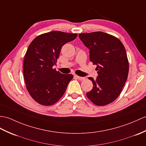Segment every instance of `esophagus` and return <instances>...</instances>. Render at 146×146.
I'll list each match as a JSON object with an SVG mask.
<instances>
[{
	"label": "esophagus",
	"mask_w": 146,
	"mask_h": 146,
	"mask_svg": "<svg viewBox=\"0 0 146 146\" xmlns=\"http://www.w3.org/2000/svg\"><path fill=\"white\" fill-rule=\"evenodd\" d=\"M74 77H75L76 78L80 80H84V78H85L84 77H81V76H77V75H74Z\"/></svg>",
	"instance_id": "obj_1"
}]
</instances>
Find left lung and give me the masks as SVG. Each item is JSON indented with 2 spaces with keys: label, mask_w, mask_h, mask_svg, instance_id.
Wrapping results in <instances>:
<instances>
[{
  "label": "left lung",
  "mask_w": 146,
  "mask_h": 146,
  "mask_svg": "<svg viewBox=\"0 0 146 146\" xmlns=\"http://www.w3.org/2000/svg\"><path fill=\"white\" fill-rule=\"evenodd\" d=\"M90 50V60L97 65L98 76L92 77L93 89L87 97L98 106H104L119 96L127 78L129 63L123 44L113 35L102 32L79 34Z\"/></svg>",
  "instance_id": "8db88e82"
}]
</instances>
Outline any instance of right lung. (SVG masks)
<instances>
[{"instance_id":"1","label":"right lung","mask_w":146,"mask_h":146,"mask_svg":"<svg viewBox=\"0 0 146 146\" xmlns=\"http://www.w3.org/2000/svg\"><path fill=\"white\" fill-rule=\"evenodd\" d=\"M76 36V33L53 31L36 36L30 44L23 61V75L27 89L37 103L52 105L65 92L73 76L57 72L53 66L62 46Z\"/></svg>"}]
</instances>
